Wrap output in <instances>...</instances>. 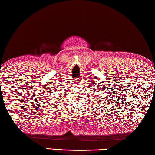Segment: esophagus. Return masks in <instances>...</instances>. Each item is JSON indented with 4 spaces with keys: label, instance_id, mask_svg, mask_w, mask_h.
<instances>
[{
    "label": "esophagus",
    "instance_id": "obj_1",
    "mask_svg": "<svg viewBox=\"0 0 155 155\" xmlns=\"http://www.w3.org/2000/svg\"><path fill=\"white\" fill-rule=\"evenodd\" d=\"M74 81V84H78L79 83H78V81H77V79H76V81Z\"/></svg>",
    "mask_w": 155,
    "mask_h": 155
}]
</instances>
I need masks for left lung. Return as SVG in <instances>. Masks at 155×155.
<instances>
[{"label":"left lung","instance_id":"left-lung-1","mask_svg":"<svg viewBox=\"0 0 155 155\" xmlns=\"http://www.w3.org/2000/svg\"><path fill=\"white\" fill-rule=\"evenodd\" d=\"M104 85H105V84H104ZM103 87H104V86L103 85ZM105 88H107V87H103H103H102V88H101V87H99V86H97V87H96V88H95V89H98V90H98V89H105ZM96 90H95V91H96ZM104 91H106V92H104ZM103 92L104 93H107V96H109V95H108V94H110V95H111V93H110V92H109V91H108V90H103ZM92 95H93V94H92ZM94 96V95H93ZM96 96V95H95ZM96 98L97 99H98V96H96ZM110 97H111V96H110ZM90 98H94V97H90ZM104 98V96H103V98H102V99H103ZM110 100H111V99H110ZM95 101H96V100H95ZM103 101H104V100H103ZM106 101H107V99H106ZM99 102V101H98ZM102 103H103V102H102ZM106 103H107V102H106Z\"/></svg>","mask_w":155,"mask_h":155}]
</instances>
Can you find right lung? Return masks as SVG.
Segmentation results:
<instances>
[{
  "mask_svg": "<svg viewBox=\"0 0 155 155\" xmlns=\"http://www.w3.org/2000/svg\"><path fill=\"white\" fill-rule=\"evenodd\" d=\"M58 90H59V89H58Z\"/></svg>",
  "mask_w": 155,
  "mask_h": 155,
  "instance_id": "add662e5",
  "label": "right lung"
}]
</instances>
